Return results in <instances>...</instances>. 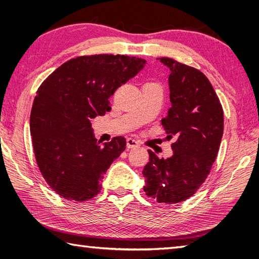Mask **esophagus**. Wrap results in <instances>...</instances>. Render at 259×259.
I'll return each mask as SVG.
<instances>
[{"label":"esophagus","instance_id":"1","mask_svg":"<svg viewBox=\"0 0 259 259\" xmlns=\"http://www.w3.org/2000/svg\"><path fill=\"white\" fill-rule=\"evenodd\" d=\"M138 141L133 139V138H128L126 139V148H136L138 147Z\"/></svg>","mask_w":259,"mask_h":259}]
</instances>
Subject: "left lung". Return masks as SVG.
Segmentation results:
<instances>
[{"label":"left lung","mask_w":259,"mask_h":259,"mask_svg":"<svg viewBox=\"0 0 259 259\" xmlns=\"http://www.w3.org/2000/svg\"><path fill=\"white\" fill-rule=\"evenodd\" d=\"M159 60L170 71L171 102L161 124L167 138L176 142L174 155L167 159L148 150L144 190L158 202L177 203L194 195L210 172L223 138L224 112L211 83L199 70L170 58Z\"/></svg>","instance_id":"obj_1"}]
</instances>
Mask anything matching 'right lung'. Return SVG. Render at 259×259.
I'll use <instances>...</instances> for the list:
<instances>
[{
  "mask_svg": "<svg viewBox=\"0 0 259 259\" xmlns=\"http://www.w3.org/2000/svg\"><path fill=\"white\" fill-rule=\"evenodd\" d=\"M146 60L112 54L71 59L42 82L30 130L38 169L64 199L85 201L101 190L103 175L125 149L123 137L100 146L91 120L111 108L109 98L144 69Z\"/></svg>",
  "mask_w": 259,
  "mask_h": 259,
  "instance_id": "add662e5",
  "label": "right lung"
}]
</instances>
